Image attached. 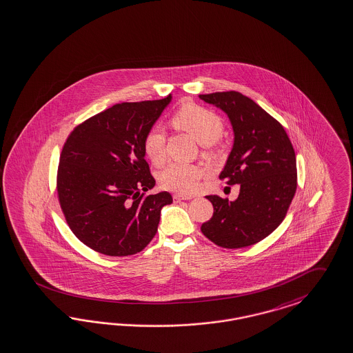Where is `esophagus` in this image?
Segmentation results:
<instances>
[{"instance_id": "1", "label": "esophagus", "mask_w": 353, "mask_h": 353, "mask_svg": "<svg viewBox=\"0 0 353 353\" xmlns=\"http://www.w3.org/2000/svg\"><path fill=\"white\" fill-rule=\"evenodd\" d=\"M172 199H174L175 203H179V201H183V200H190L191 197H190V196L174 195L172 196Z\"/></svg>"}]
</instances>
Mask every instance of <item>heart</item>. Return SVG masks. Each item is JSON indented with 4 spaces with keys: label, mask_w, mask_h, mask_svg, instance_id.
Here are the masks:
<instances>
[{
    "label": "heart",
    "mask_w": 353,
    "mask_h": 353,
    "mask_svg": "<svg viewBox=\"0 0 353 353\" xmlns=\"http://www.w3.org/2000/svg\"><path fill=\"white\" fill-rule=\"evenodd\" d=\"M172 124L188 132L205 148L219 141L223 132L222 119L204 107L196 105H183L174 115ZM145 156L154 165H162L166 158V134L161 127H154L146 133L144 139ZM203 175V169L196 165L169 163L159 172L161 185L166 190L191 194L195 190L196 181Z\"/></svg>",
    "instance_id": "heart-1"
}]
</instances>
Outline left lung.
<instances>
[{"label":"left lung","mask_w":353,"mask_h":353,"mask_svg":"<svg viewBox=\"0 0 353 353\" xmlns=\"http://www.w3.org/2000/svg\"><path fill=\"white\" fill-rule=\"evenodd\" d=\"M223 111L234 143L220 174L229 185L239 184L234 201L207 196L213 216L201 232L217 246H251L283 222L297 188L296 154L283 125L261 105L238 92L199 95Z\"/></svg>","instance_id":"obj_1"}]
</instances>
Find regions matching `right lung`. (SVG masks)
I'll return each mask as SVG.
<instances>
[{
  "label": "right lung",
  "mask_w": 353,
  "mask_h": 353,
  "mask_svg": "<svg viewBox=\"0 0 353 353\" xmlns=\"http://www.w3.org/2000/svg\"><path fill=\"white\" fill-rule=\"evenodd\" d=\"M172 95L120 103L88 119L69 134L57 172L66 222L86 246L110 256L144 250L157 233L161 210L172 203L145 161L144 139Z\"/></svg>",
  "instance_id": "obj_1"
}]
</instances>
